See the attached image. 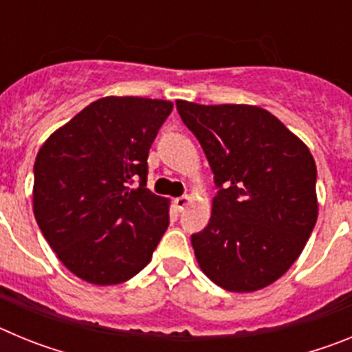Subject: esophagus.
<instances>
[{"instance_id":"34e87169","label":"esophagus","mask_w":352,"mask_h":352,"mask_svg":"<svg viewBox=\"0 0 352 352\" xmlns=\"http://www.w3.org/2000/svg\"><path fill=\"white\" fill-rule=\"evenodd\" d=\"M188 195H182V197H176L174 199V206H176V210L178 211H183L185 210V206L188 204Z\"/></svg>"}]
</instances>
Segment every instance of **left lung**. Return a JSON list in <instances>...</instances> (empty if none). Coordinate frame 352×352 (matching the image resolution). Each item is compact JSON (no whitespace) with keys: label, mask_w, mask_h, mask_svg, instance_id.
I'll return each instance as SVG.
<instances>
[{"label":"left lung","mask_w":352,"mask_h":352,"mask_svg":"<svg viewBox=\"0 0 352 352\" xmlns=\"http://www.w3.org/2000/svg\"><path fill=\"white\" fill-rule=\"evenodd\" d=\"M203 146L213 213L192 247L204 275L231 292L259 291L300 257L317 220V169L309 148L254 105L176 100Z\"/></svg>","instance_id":"obj_1"}]
</instances>
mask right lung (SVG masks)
Masks as SVG:
<instances>
[{
	"instance_id": "right-lung-1",
	"label": "right lung",
	"mask_w": 352,
	"mask_h": 352,
	"mask_svg": "<svg viewBox=\"0 0 352 352\" xmlns=\"http://www.w3.org/2000/svg\"><path fill=\"white\" fill-rule=\"evenodd\" d=\"M170 111L166 100L105 96L36 155V223L61 263L89 284L138 275L169 226V204L146 182L149 148Z\"/></svg>"
}]
</instances>
